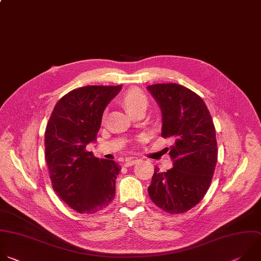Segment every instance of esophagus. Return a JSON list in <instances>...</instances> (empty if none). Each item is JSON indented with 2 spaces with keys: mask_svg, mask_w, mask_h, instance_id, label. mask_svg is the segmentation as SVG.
Here are the masks:
<instances>
[{
  "mask_svg": "<svg viewBox=\"0 0 261 261\" xmlns=\"http://www.w3.org/2000/svg\"><path fill=\"white\" fill-rule=\"evenodd\" d=\"M137 162H138V160H137V159L129 158V159H126V160H125V162H124V166H125V167H132V166H134Z\"/></svg>",
  "mask_w": 261,
  "mask_h": 261,
  "instance_id": "esophagus-1",
  "label": "esophagus"
}]
</instances>
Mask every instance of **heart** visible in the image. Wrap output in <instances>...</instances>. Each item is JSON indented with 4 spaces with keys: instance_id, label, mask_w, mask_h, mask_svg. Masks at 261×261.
I'll return each instance as SVG.
<instances>
[{
    "instance_id": "b5f03b06",
    "label": "heart",
    "mask_w": 261,
    "mask_h": 261,
    "mask_svg": "<svg viewBox=\"0 0 261 261\" xmlns=\"http://www.w3.org/2000/svg\"><path fill=\"white\" fill-rule=\"evenodd\" d=\"M122 102L125 109L132 114L140 108H146L148 105V99L141 90L132 89L124 94Z\"/></svg>"
}]
</instances>
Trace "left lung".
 <instances>
[{
    "label": "left lung",
    "instance_id": "1",
    "mask_svg": "<svg viewBox=\"0 0 261 261\" xmlns=\"http://www.w3.org/2000/svg\"><path fill=\"white\" fill-rule=\"evenodd\" d=\"M162 109V137L172 138L173 168L155 167L148 193L167 213L181 214L195 206L212 182L217 164L216 132L202 98L177 83L147 86Z\"/></svg>",
    "mask_w": 261,
    "mask_h": 261
}]
</instances>
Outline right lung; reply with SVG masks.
<instances>
[{
	"mask_svg": "<svg viewBox=\"0 0 261 261\" xmlns=\"http://www.w3.org/2000/svg\"><path fill=\"white\" fill-rule=\"evenodd\" d=\"M122 85H88L58 102L45 130V160L52 187L73 210L94 214L115 196L121 170L114 161L94 158L87 145L96 140L102 112Z\"/></svg>",
	"mask_w": 261,
	"mask_h": 261,
	"instance_id": "right-lung-1",
	"label": "right lung"
}]
</instances>
